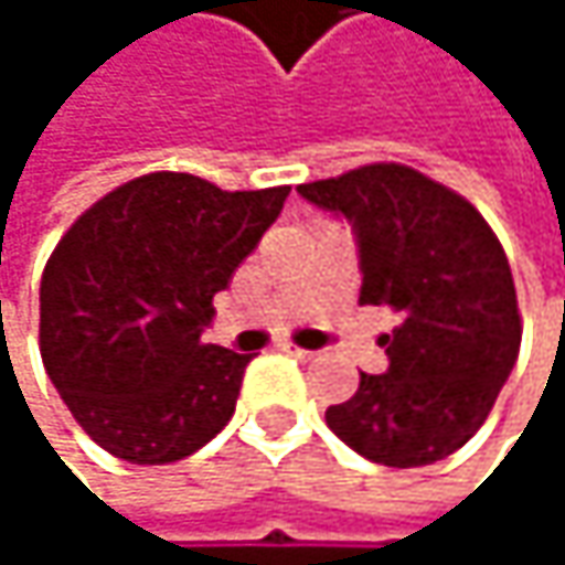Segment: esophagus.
I'll use <instances>...</instances> for the list:
<instances>
[{
  "mask_svg": "<svg viewBox=\"0 0 565 565\" xmlns=\"http://www.w3.org/2000/svg\"><path fill=\"white\" fill-rule=\"evenodd\" d=\"M284 353H290V356H297V360H313L317 353L313 350H303V347H294V343H281Z\"/></svg>",
  "mask_w": 565,
  "mask_h": 565,
  "instance_id": "obj_1",
  "label": "esophagus"
}]
</instances>
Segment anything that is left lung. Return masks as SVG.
<instances>
[{
    "instance_id": "obj_1",
    "label": "left lung",
    "mask_w": 565,
    "mask_h": 565,
    "mask_svg": "<svg viewBox=\"0 0 565 565\" xmlns=\"http://www.w3.org/2000/svg\"><path fill=\"white\" fill-rule=\"evenodd\" d=\"M297 192L353 225L360 303L402 317L380 337L386 373H360L353 398L327 408L330 431L386 468L448 458L484 425L520 353L516 290L498 235L468 199L398 163Z\"/></svg>"
}]
</instances>
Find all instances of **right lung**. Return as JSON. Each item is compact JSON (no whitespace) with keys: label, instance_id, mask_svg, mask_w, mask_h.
<instances>
[{"label":"right lung","instance_id":"right-lung-1","mask_svg":"<svg viewBox=\"0 0 565 565\" xmlns=\"http://www.w3.org/2000/svg\"><path fill=\"white\" fill-rule=\"evenodd\" d=\"M287 192L150 172L64 232L42 275V363L104 451L170 465L228 425L252 353L202 343V330Z\"/></svg>","mask_w":565,"mask_h":565}]
</instances>
